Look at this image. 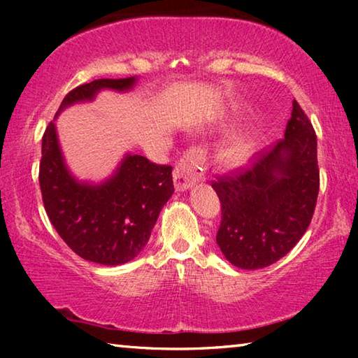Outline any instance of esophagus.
Masks as SVG:
<instances>
[{"instance_id":"esophagus-1","label":"esophagus","mask_w":358,"mask_h":358,"mask_svg":"<svg viewBox=\"0 0 358 358\" xmlns=\"http://www.w3.org/2000/svg\"><path fill=\"white\" fill-rule=\"evenodd\" d=\"M203 156L199 150H189L181 157L173 169V183L177 191H186L202 181L203 177Z\"/></svg>"}]
</instances>
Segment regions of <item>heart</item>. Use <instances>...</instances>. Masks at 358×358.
Returning <instances> with one entry per match:
<instances>
[{
	"label": "heart",
	"instance_id": "heart-1",
	"mask_svg": "<svg viewBox=\"0 0 358 358\" xmlns=\"http://www.w3.org/2000/svg\"><path fill=\"white\" fill-rule=\"evenodd\" d=\"M254 150V142L250 136L234 138L224 150V161L230 167H240L250 161Z\"/></svg>",
	"mask_w": 358,
	"mask_h": 358
}]
</instances>
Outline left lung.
<instances>
[{
  "mask_svg": "<svg viewBox=\"0 0 358 358\" xmlns=\"http://www.w3.org/2000/svg\"><path fill=\"white\" fill-rule=\"evenodd\" d=\"M211 186L221 202L216 243L230 264L257 270L286 256L310 226L319 194L317 138L299 102L284 138Z\"/></svg>",
  "mask_w": 358,
  "mask_h": 358,
  "instance_id": "obj_1",
  "label": "left lung"
}]
</instances>
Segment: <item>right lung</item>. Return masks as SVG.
Returning <instances> with one entry per match:
<instances>
[{
	"mask_svg": "<svg viewBox=\"0 0 358 358\" xmlns=\"http://www.w3.org/2000/svg\"><path fill=\"white\" fill-rule=\"evenodd\" d=\"M137 78H99L64 96L59 112L92 101L104 88L126 92ZM39 185L47 216L77 256L101 265H121L141 252L161 210L173 194L172 167L126 155L110 178L101 185L80 183L64 164L55 121L42 137Z\"/></svg>",
	"mask_w": 358,
	"mask_h": 358,
	"instance_id": "obj_1",
	"label": "right lung"
}]
</instances>
